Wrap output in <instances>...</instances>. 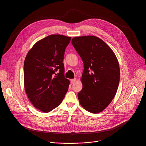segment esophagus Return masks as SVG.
<instances>
[{"label": "esophagus", "instance_id": "1", "mask_svg": "<svg viewBox=\"0 0 146 146\" xmlns=\"http://www.w3.org/2000/svg\"><path fill=\"white\" fill-rule=\"evenodd\" d=\"M76 79L75 78V79H71V83L72 84H74L75 83V82H76Z\"/></svg>", "mask_w": 146, "mask_h": 146}]
</instances>
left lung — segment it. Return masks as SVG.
Masks as SVG:
<instances>
[{"label": "left lung", "mask_w": 146, "mask_h": 146, "mask_svg": "<svg viewBox=\"0 0 146 146\" xmlns=\"http://www.w3.org/2000/svg\"><path fill=\"white\" fill-rule=\"evenodd\" d=\"M71 43L84 63L80 104L93 113L102 112L111 102L120 82V67L111 48L95 36H76Z\"/></svg>", "instance_id": "8db88e82"}]
</instances>
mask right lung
Masks as SVG:
<instances>
[{"mask_svg":"<svg viewBox=\"0 0 146 146\" xmlns=\"http://www.w3.org/2000/svg\"><path fill=\"white\" fill-rule=\"evenodd\" d=\"M71 39L62 35H50L36 42L26 56L25 89L31 103L43 112L58 107L68 90L70 81L64 76L62 62Z\"/></svg>","mask_w":146,"mask_h":146,"instance_id":"obj_1","label":"right lung"}]
</instances>
